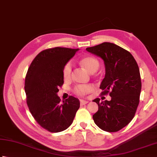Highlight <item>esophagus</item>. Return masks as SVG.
I'll return each instance as SVG.
<instances>
[{
	"instance_id": "1",
	"label": "esophagus",
	"mask_w": 157,
	"mask_h": 157,
	"mask_svg": "<svg viewBox=\"0 0 157 157\" xmlns=\"http://www.w3.org/2000/svg\"><path fill=\"white\" fill-rule=\"evenodd\" d=\"M80 105H86V104H87L88 103V101H84V100H80Z\"/></svg>"
}]
</instances>
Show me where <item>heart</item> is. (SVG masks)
Listing matches in <instances>:
<instances>
[{"label": "heart", "instance_id": "heart-1", "mask_svg": "<svg viewBox=\"0 0 157 157\" xmlns=\"http://www.w3.org/2000/svg\"><path fill=\"white\" fill-rule=\"evenodd\" d=\"M79 63L82 65L90 73L96 72L99 67V62L97 58L93 56H86L82 57ZM72 73V63L67 62L63 67V74L64 79H69ZM94 86L92 84H80L78 85L73 89V92L79 95L84 97L93 90Z\"/></svg>", "mask_w": 157, "mask_h": 157}]
</instances>
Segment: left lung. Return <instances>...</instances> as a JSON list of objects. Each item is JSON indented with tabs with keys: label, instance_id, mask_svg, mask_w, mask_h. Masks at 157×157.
I'll return each instance as SVG.
<instances>
[{
	"label": "left lung",
	"instance_id": "8db88e82",
	"mask_svg": "<svg viewBox=\"0 0 157 157\" xmlns=\"http://www.w3.org/2000/svg\"><path fill=\"white\" fill-rule=\"evenodd\" d=\"M88 52L101 57L105 67V78L100 88L101 94L109 93L111 101H93L99 106L93 116L101 129L116 132L126 127L134 118L140 103L142 82L139 67L129 52L109 42L87 48Z\"/></svg>",
	"mask_w": 157,
	"mask_h": 157
}]
</instances>
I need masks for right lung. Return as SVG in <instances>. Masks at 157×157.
Instances as JSON below:
<instances>
[{
  "instance_id": "1",
  "label": "right lung",
  "mask_w": 157,
  "mask_h": 157,
  "mask_svg": "<svg viewBox=\"0 0 157 157\" xmlns=\"http://www.w3.org/2000/svg\"><path fill=\"white\" fill-rule=\"evenodd\" d=\"M79 49L56 47L39 53L25 78L26 103L36 122L52 133L67 129L79 108V101L69 96L61 103L57 93L64 83L63 67Z\"/></svg>"
}]
</instances>
